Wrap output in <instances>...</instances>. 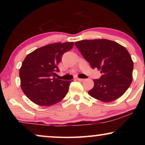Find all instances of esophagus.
Masks as SVG:
<instances>
[{
  "label": "esophagus",
  "mask_w": 145,
  "mask_h": 145,
  "mask_svg": "<svg viewBox=\"0 0 145 145\" xmlns=\"http://www.w3.org/2000/svg\"><path fill=\"white\" fill-rule=\"evenodd\" d=\"M77 80L80 81V82H82V81L84 80V79L83 78H77Z\"/></svg>",
  "instance_id": "1"
}]
</instances>
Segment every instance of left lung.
<instances>
[{"label":"left lung","mask_w":145,"mask_h":145,"mask_svg":"<svg viewBox=\"0 0 145 145\" xmlns=\"http://www.w3.org/2000/svg\"><path fill=\"white\" fill-rule=\"evenodd\" d=\"M75 45L91 67L102 73L100 79L94 80L88 94L103 102L123 95L132 82L133 70V61L125 47L106 39L81 40Z\"/></svg>","instance_id":"8db88e82"}]
</instances>
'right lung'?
I'll use <instances>...</instances> for the list:
<instances>
[{
    "label": "right lung",
    "mask_w": 145,
    "mask_h": 145,
    "mask_svg": "<svg viewBox=\"0 0 145 145\" xmlns=\"http://www.w3.org/2000/svg\"><path fill=\"white\" fill-rule=\"evenodd\" d=\"M74 42L55 43L29 53L20 69V86L34 104L49 106L61 102L68 92L71 81L55 77L57 65L65 53L72 49Z\"/></svg>",
    "instance_id": "1"
}]
</instances>
